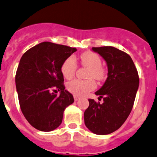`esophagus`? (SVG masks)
<instances>
[{
  "instance_id": "esophagus-1",
  "label": "esophagus",
  "mask_w": 157,
  "mask_h": 157,
  "mask_svg": "<svg viewBox=\"0 0 157 157\" xmlns=\"http://www.w3.org/2000/svg\"><path fill=\"white\" fill-rule=\"evenodd\" d=\"M74 100H75V101H77V100H78L79 99H80V97H77V96L74 95Z\"/></svg>"
}]
</instances>
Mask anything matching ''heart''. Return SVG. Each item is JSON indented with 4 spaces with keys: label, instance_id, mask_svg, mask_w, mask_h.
Returning a JSON list of instances; mask_svg holds the SVG:
<instances>
[{
    "label": "heart",
    "instance_id": "1",
    "mask_svg": "<svg viewBox=\"0 0 157 157\" xmlns=\"http://www.w3.org/2000/svg\"><path fill=\"white\" fill-rule=\"evenodd\" d=\"M82 66L87 67L88 80L74 79L67 84V88L71 94L75 96H83L90 91L95 89L96 82L93 78L102 80L106 76V71L101 66V59L92 51H85L80 56ZM77 69V64L74 57H69L63 62L61 65V72L63 77L71 79L74 77Z\"/></svg>",
    "mask_w": 157,
    "mask_h": 157
}]
</instances>
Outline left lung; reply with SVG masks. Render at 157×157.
<instances>
[{
  "mask_svg": "<svg viewBox=\"0 0 157 157\" xmlns=\"http://www.w3.org/2000/svg\"><path fill=\"white\" fill-rule=\"evenodd\" d=\"M106 62L107 78L95 93L103 103L89 100L84 112V123L92 133L106 135L124 124L133 106L139 87V76L129 54L113 47L93 48Z\"/></svg>",
  "mask_w": 157,
  "mask_h": 157,
  "instance_id": "obj_1",
  "label": "left lung"
}]
</instances>
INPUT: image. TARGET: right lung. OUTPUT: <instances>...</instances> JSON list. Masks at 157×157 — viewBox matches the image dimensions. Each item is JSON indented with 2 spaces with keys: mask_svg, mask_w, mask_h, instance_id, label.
<instances>
[{
  "mask_svg": "<svg viewBox=\"0 0 157 157\" xmlns=\"http://www.w3.org/2000/svg\"><path fill=\"white\" fill-rule=\"evenodd\" d=\"M75 51L74 48L42 42L21 58L15 76L18 100L24 117L36 130L49 132L57 128L65 108L74 102L65 90L61 65ZM57 89L60 95L52 93Z\"/></svg>",
  "mask_w": 157,
  "mask_h": 157,
  "instance_id": "right-lung-1",
  "label": "right lung"
}]
</instances>
